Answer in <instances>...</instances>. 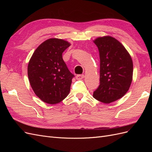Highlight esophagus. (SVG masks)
I'll return each instance as SVG.
<instances>
[{
  "label": "esophagus",
  "mask_w": 152,
  "mask_h": 152,
  "mask_svg": "<svg viewBox=\"0 0 152 152\" xmlns=\"http://www.w3.org/2000/svg\"><path fill=\"white\" fill-rule=\"evenodd\" d=\"M84 77V75L83 74H82V75H77L76 76V79L77 80H81V79H83Z\"/></svg>",
  "instance_id": "esophagus-1"
}]
</instances>
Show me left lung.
Returning <instances> with one entry per match:
<instances>
[{
	"label": "left lung",
	"mask_w": 152,
	"mask_h": 152,
	"mask_svg": "<svg viewBox=\"0 0 152 152\" xmlns=\"http://www.w3.org/2000/svg\"><path fill=\"white\" fill-rule=\"evenodd\" d=\"M100 58V84L93 93L99 102L110 103L121 98L129 89L132 80V58L124 45L110 36L94 40Z\"/></svg>",
	"instance_id": "left-lung-1"
}]
</instances>
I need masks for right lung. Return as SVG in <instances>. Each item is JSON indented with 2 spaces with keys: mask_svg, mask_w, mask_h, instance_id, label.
Wrapping results in <instances>:
<instances>
[{
  "mask_svg": "<svg viewBox=\"0 0 152 152\" xmlns=\"http://www.w3.org/2000/svg\"><path fill=\"white\" fill-rule=\"evenodd\" d=\"M70 45L63 39H48L36 49L30 59V84L35 94L45 103H58L70 93L74 75L69 71L62 57Z\"/></svg>",
  "mask_w": 152,
  "mask_h": 152,
  "instance_id": "obj_1",
  "label": "right lung"
}]
</instances>
